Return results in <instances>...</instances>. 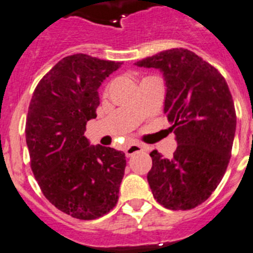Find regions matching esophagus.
I'll return each instance as SVG.
<instances>
[{
  "label": "esophagus",
  "instance_id": "1",
  "mask_svg": "<svg viewBox=\"0 0 253 253\" xmlns=\"http://www.w3.org/2000/svg\"><path fill=\"white\" fill-rule=\"evenodd\" d=\"M142 150H143L142 145H138V143H132V145H129V146L125 150V152H126V155L129 158V156L135 155L136 152L142 151Z\"/></svg>",
  "mask_w": 253,
  "mask_h": 253
}]
</instances>
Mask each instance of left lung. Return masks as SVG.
Instances as JSON below:
<instances>
[{
  "instance_id": "obj_1",
  "label": "left lung",
  "mask_w": 253,
  "mask_h": 253,
  "mask_svg": "<svg viewBox=\"0 0 253 253\" xmlns=\"http://www.w3.org/2000/svg\"><path fill=\"white\" fill-rule=\"evenodd\" d=\"M135 64L164 73V113L177 142L172 158L150 154L152 195L172 211L195 208L214 192L231 159L237 118L228 84L213 65L183 47Z\"/></svg>"
}]
</instances>
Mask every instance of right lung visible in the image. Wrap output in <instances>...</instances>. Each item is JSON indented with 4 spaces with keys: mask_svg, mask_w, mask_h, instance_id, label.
<instances>
[{
    "mask_svg": "<svg viewBox=\"0 0 253 253\" xmlns=\"http://www.w3.org/2000/svg\"><path fill=\"white\" fill-rule=\"evenodd\" d=\"M121 64L65 56L39 82L29 106L25 132L34 176L50 203L77 219L103 217L117 204L126 156L90 146L84 131L97 117L99 85Z\"/></svg>",
    "mask_w": 253,
    "mask_h": 253,
    "instance_id": "1",
    "label": "right lung"
}]
</instances>
